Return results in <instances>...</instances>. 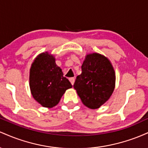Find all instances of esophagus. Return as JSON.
I'll list each match as a JSON object with an SVG mask.
<instances>
[{
  "label": "esophagus",
  "instance_id": "obj_1",
  "mask_svg": "<svg viewBox=\"0 0 148 148\" xmlns=\"http://www.w3.org/2000/svg\"><path fill=\"white\" fill-rule=\"evenodd\" d=\"M69 81H70L71 84H72V85H74V81H75V79H74V77H72V78H69Z\"/></svg>",
  "mask_w": 148,
  "mask_h": 148
}]
</instances>
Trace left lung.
I'll return each instance as SVG.
<instances>
[{"label": "left lung", "instance_id": "1", "mask_svg": "<svg viewBox=\"0 0 148 148\" xmlns=\"http://www.w3.org/2000/svg\"><path fill=\"white\" fill-rule=\"evenodd\" d=\"M76 76L74 88L86 106L99 108L110 98L115 88V74L106 57L93 53L86 56Z\"/></svg>", "mask_w": 148, "mask_h": 148}]
</instances>
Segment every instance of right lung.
I'll return each mask as SVG.
<instances>
[{
	"mask_svg": "<svg viewBox=\"0 0 148 148\" xmlns=\"http://www.w3.org/2000/svg\"><path fill=\"white\" fill-rule=\"evenodd\" d=\"M55 60L54 56L49 53H42L35 59L30 69L32 95L37 102L47 108L57 105L66 90L72 87Z\"/></svg>",
	"mask_w": 148,
	"mask_h": 148,
	"instance_id": "1",
	"label": "right lung"
}]
</instances>
